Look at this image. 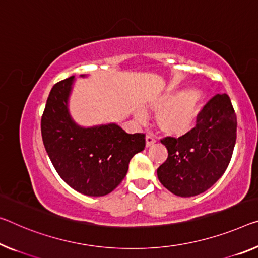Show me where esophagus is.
I'll list each match as a JSON object with an SVG mask.
<instances>
[{"label":"esophagus","mask_w":258,"mask_h":258,"mask_svg":"<svg viewBox=\"0 0 258 258\" xmlns=\"http://www.w3.org/2000/svg\"><path fill=\"white\" fill-rule=\"evenodd\" d=\"M145 142H146V148H149V146H151L156 143V138H154L152 135H146Z\"/></svg>","instance_id":"1"}]
</instances>
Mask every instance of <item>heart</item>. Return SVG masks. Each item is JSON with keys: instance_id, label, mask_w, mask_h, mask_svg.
Masks as SVG:
<instances>
[{"instance_id": "b5f03b06", "label": "heart", "mask_w": 258, "mask_h": 258, "mask_svg": "<svg viewBox=\"0 0 258 258\" xmlns=\"http://www.w3.org/2000/svg\"><path fill=\"white\" fill-rule=\"evenodd\" d=\"M204 94L200 90H175L164 93L150 102L158 110L156 121L162 133L181 137L195 128L203 108ZM138 120L144 118L142 110H136Z\"/></svg>"}]
</instances>
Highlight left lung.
<instances>
[{"label": "left lung", "instance_id": "obj_1", "mask_svg": "<svg viewBox=\"0 0 258 258\" xmlns=\"http://www.w3.org/2000/svg\"><path fill=\"white\" fill-rule=\"evenodd\" d=\"M236 114L227 94H217L202 109L196 126L161 143L168 157L157 169L166 189L180 197L200 195L225 173L236 141Z\"/></svg>", "mask_w": 258, "mask_h": 258}]
</instances>
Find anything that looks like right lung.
Instances as JSON below:
<instances>
[{
  "mask_svg": "<svg viewBox=\"0 0 258 258\" xmlns=\"http://www.w3.org/2000/svg\"><path fill=\"white\" fill-rule=\"evenodd\" d=\"M74 79L58 82L50 91L41 117L43 145L67 184L83 195L105 196L124 179L132 158L144 150L145 135L128 134L116 123L78 125L68 108Z\"/></svg>",
  "mask_w": 258,
  "mask_h": 258,
  "instance_id": "add662e5",
  "label": "right lung"
}]
</instances>
